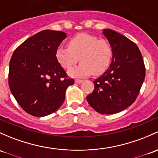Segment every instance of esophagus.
Returning <instances> with one entry per match:
<instances>
[{"label": "esophagus", "instance_id": "esophagus-1", "mask_svg": "<svg viewBox=\"0 0 158 158\" xmlns=\"http://www.w3.org/2000/svg\"><path fill=\"white\" fill-rule=\"evenodd\" d=\"M82 81H83V80H82V79H75V82H76V83H77V84L82 83Z\"/></svg>", "mask_w": 158, "mask_h": 158}]
</instances>
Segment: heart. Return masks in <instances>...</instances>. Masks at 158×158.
Masks as SVG:
<instances>
[{
  "label": "heart",
  "mask_w": 158,
  "mask_h": 158,
  "mask_svg": "<svg viewBox=\"0 0 158 158\" xmlns=\"http://www.w3.org/2000/svg\"><path fill=\"white\" fill-rule=\"evenodd\" d=\"M113 56V50L107 41L99 39L87 33H80L69 41V46L60 44L55 52L56 60L64 69H69L76 64L81 63L69 71L72 77H84L92 74L102 73L108 68Z\"/></svg>",
  "instance_id": "1"
}]
</instances>
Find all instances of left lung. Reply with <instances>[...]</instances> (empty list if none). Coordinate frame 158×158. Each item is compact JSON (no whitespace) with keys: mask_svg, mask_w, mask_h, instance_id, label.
<instances>
[{"mask_svg":"<svg viewBox=\"0 0 158 158\" xmlns=\"http://www.w3.org/2000/svg\"><path fill=\"white\" fill-rule=\"evenodd\" d=\"M103 34L112 48V62L94 81V91L86 99L97 112L113 114L135 102L145 79V67L135 43L111 29H104Z\"/></svg>","mask_w":158,"mask_h":158,"instance_id":"1","label":"left lung"}]
</instances>
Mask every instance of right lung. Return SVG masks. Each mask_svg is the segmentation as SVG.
<instances>
[{"mask_svg": "<svg viewBox=\"0 0 158 158\" xmlns=\"http://www.w3.org/2000/svg\"><path fill=\"white\" fill-rule=\"evenodd\" d=\"M66 37L63 31L43 30L13 52L9 66L10 89L30 115L41 117L55 112L65 100L66 89L74 84L55 57Z\"/></svg>", "mask_w": 158, "mask_h": 158, "instance_id": "add662e5", "label": "right lung"}]
</instances>
